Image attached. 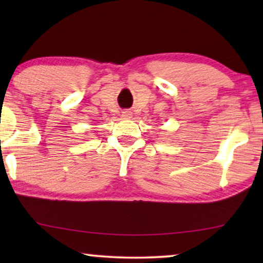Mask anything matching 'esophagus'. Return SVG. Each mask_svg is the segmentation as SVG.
I'll list each match as a JSON object with an SVG mask.
<instances>
[{
	"instance_id": "obj_1",
	"label": "esophagus",
	"mask_w": 263,
	"mask_h": 263,
	"mask_svg": "<svg viewBox=\"0 0 263 263\" xmlns=\"http://www.w3.org/2000/svg\"><path fill=\"white\" fill-rule=\"evenodd\" d=\"M121 116H122V118H123V120H129V118H132L133 115H132L130 111H123Z\"/></svg>"
}]
</instances>
